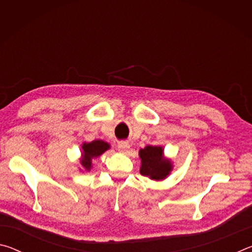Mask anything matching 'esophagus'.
<instances>
[{
    "mask_svg": "<svg viewBox=\"0 0 252 252\" xmlns=\"http://www.w3.org/2000/svg\"><path fill=\"white\" fill-rule=\"evenodd\" d=\"M118 148H119V151L126 153L130 149V144H129V142H127V141H121L120 143H119Z\"/></svg>",
    "mask_w": 252,
    "mask_h": 252,
    "instance_id": "esophagus-1",
    "label": "esophagus"
}]
</instances>
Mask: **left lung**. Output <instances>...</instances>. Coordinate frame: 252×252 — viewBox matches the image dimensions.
<instances>
[{
  "instance_id": "left-lung-1",
  "label": "left lung",
  "mask_w": 252,
  "mask_h": 252,
  "mask_svg": "<svg viewBox=\"0 0 252 252\" xmlns=\"http://www.w3.org/2000/svg\"><path fill=\"white\" fill-rule=\"evenodd\" d=\"M141 158L140 173L153 180H162L171 171V162L163 158V150L161 147L147 146L139 152Z\"/></svg>"
}]
</instances>
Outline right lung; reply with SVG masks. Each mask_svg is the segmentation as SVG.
Returning a JSON list of instances; mask_svg holds the SVG:
<instances>
[{
    "label": "right lung",
    "instance_id": "right-lung-1",
    "mask_svg": "<svg viewBox=\"0 0 252 252\" xmlns=\"http://www.w3.org/2000/svg\"><path fill=\"white\" fill-rule=\"evenodd\" d=\"M110 146L102 140H94L90 143H84L82 146L83 149V158L81 160V164L83 165L85 170L91 169V160L92 158H96L101 156L104 151L108 150Z\"/></svg>",
    "mask_w": 252,
    "mask_h": 252
}]
</instances>
